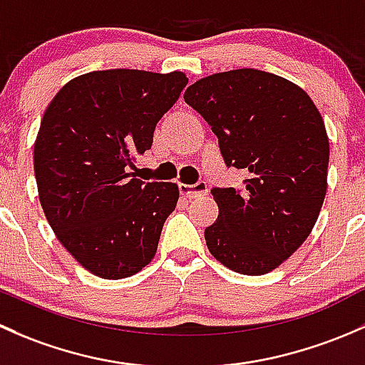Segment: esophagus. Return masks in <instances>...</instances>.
<instances>
[{"label": "esophagus", "mask_w": 365, "mask_h": 365, "mask_svg": "<svg viewBox=\"0 0 365 365\" xmlns=\"http://www.w3.org/2000/svg\"><path fill=\"white\" fill-rule=\"evenodd\" d=\"M179 191H181L182 197L186 198H197V197H202V195H207L209 187H207V182L205 181H198L197 184H179Z\"/></svg>", "instance_id": "34e87169"}]
</instances>
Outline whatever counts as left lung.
Masks as SVG:
<instances>
[{
  "label": "left lung",
  "mask_w": 365,
  "mask_h": 365,
  "mask_svg": "<svg viewBox=\"0 0 365 365\" xmlns=\"http://www.w3.org/2000/svg\"><path fill=\"white\" fill-rule=\"evenodd\" d=\"M184 101L212 128L225 163L250 174L242 190L210 191L220 207L205 228L210 255L235 272H270L307 239L325 200L322 114L302 88L255 68L200 78Z\"/></svg>",
  "instance_id": "1"
}]
</instances>
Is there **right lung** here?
<instances>
[{
    "instance_id": "right-lung-1",
    "label": "right lung",
    "mask_w": 365,
    "mask_h": 365,
    "mask_svg": "<svg viewBox=\"0 0 365 365\" xmlns=\"http://www.w3.org/2000/svg\"><path fill=\"white\" fill-rule=\"evenodd\" d=\"M186 84L182 71H89L45 108L33 155L40 204L59 242L95 276L123 279L155 258L179 187L131 179L126 167L151 149Z\"/></svg>"
}]
</instances>
